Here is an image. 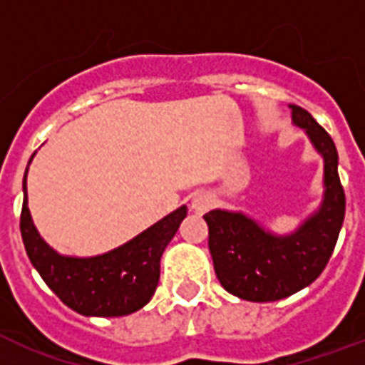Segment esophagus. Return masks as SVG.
Segmentation results:
<instances>
[{
  "label": "esophagus",
  "mask_w": 365,
  "mask_h": 365,
  "mask_svg": "<svg viewBox=\"0 0 365 365\" xmlns=\"http://www.w3.org/2000/svg\"><path fill=\"white\" fill-rule=\"evenodd\" d=\"M212 206H214V197H212V193H208V191H197V193L193 195V199H191V208H193L195 212H199V214L208 212Z\"/></svg>",
  "instance_id": "esophagus-1"
}]
</instances>
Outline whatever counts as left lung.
<instances>
[{
	"instance_id": "left-lung-1",
	"label": "left lung",
	"mask_w": 365,
	"mask_h": 365,
	"mask_svg": "<svg viewBox=\"0 0 365 365\" xmlns=\"http://www.w3.org/2000/svg\"><path fill=\"white\" fill-rule=\"evenodd\" d=\"M292 123L305 130L324 159V197L299 227L277 235L242 212L210 210L208 248L223 288L240 299L267 303L307 288L326 269L345 220V191L337 172L334 140L299 106L289 104Z\"/></svg>"
}]
</instances>
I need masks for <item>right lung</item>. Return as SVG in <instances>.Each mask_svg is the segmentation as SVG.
<instances>
[{"instance_id":"1","label":"right lung","mask_w":365,"mask_h":365,"mask_svg":"<svg viewBox=\"0 0 365 365\" xmlns=\"http://www.w3.org/2000/svg\"><path fill=\"white\" fill-rule=\"evenodd\" d=\"M26 174L20 233L31 265L58 299L83 317L104 318L126 317L148 305L159 284L160 255L187 216V206H180L134 239L106 254L93 257L62 255L41 239L34 225L28 208Z\"/></svg>"}]
</instances>
